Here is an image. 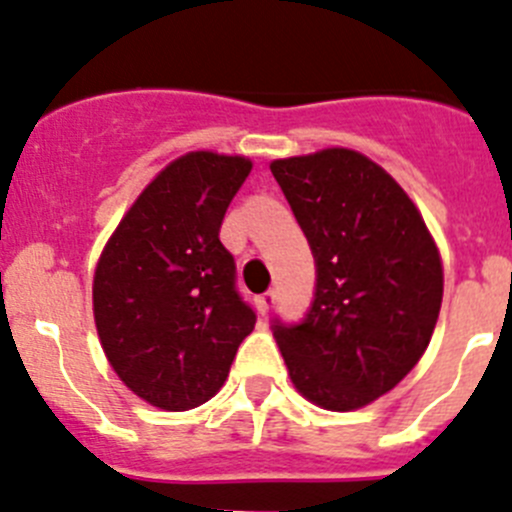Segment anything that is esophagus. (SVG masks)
Masks as SVG:
<instances>
[{
	"label": "esophagus",
	"mask_w": 512,
	"mask_h": 512,
	"mask_svg": "<svg viewBox=\"0 0 512 512\" xmlns=\"http://www.w3.org/2000/svg\"><path fill=\"white\" fill-rule=\"evenodd\" d=\"M255 303H257V311H260L262 316H265V313L270 311V308H273L275 293H273V290H267V293H262V296L255 298Z\"/></svg>",
	"instance_id": "obj_1"
}]
</instances>
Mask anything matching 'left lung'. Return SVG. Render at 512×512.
<instances>
[{
  "label": "left lung",
  "mask_w": 512,
  "mask_h": 512,
  "mask_svg": "<svg viewBox=\"0 0 512 512\" xmlns=\"http://www.w3.org/2000/svg\"><path fill=\"white\" fill-rule=\"evenodd\" d=\"M313 257L316 298L303 324H275L293 388L326 411H357L426 352L444 265L421 211L367 155L326 147L270 163Z\"/></svg>",
  "instance_id": "1"
}]
</instances>
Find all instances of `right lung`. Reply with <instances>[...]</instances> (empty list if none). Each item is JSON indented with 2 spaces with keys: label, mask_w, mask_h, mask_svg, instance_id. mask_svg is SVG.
Returning a JSON list of instances; mask_svg holds the SVG:
<instances>
[{
  "label": "right lung",
  "mask_w": 512,
  "mask_h": 512,
  "mask_svg": "<svg viewBox=\"0 0 512 512\" xmlns=\"http://www.w3.org/2000/svg\"><path fill=\"white\" fill-rule=\"evenodd\" d=\"M252 160L193 150L142 188L94 270V324L119 380L160 411L219 393L255 313L219 239Z\"/></svg>",
  "instance_id": "add662e5"
}]
</instances>
